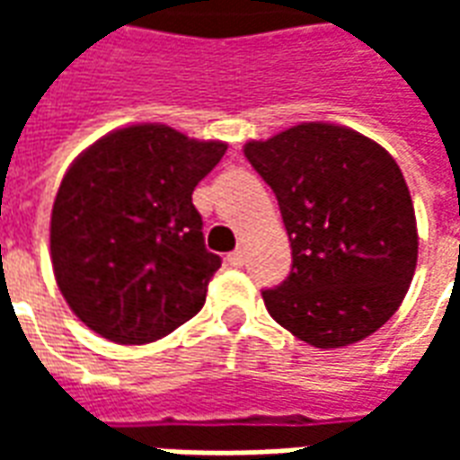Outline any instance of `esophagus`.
I'll use <instances>...</instances> for the list:
<instances>
[{"mask_svg": "<svg viewBox=\"0 0 460 460\" xmlns=\"http://www.w3.org/2000/svg\"><path fill=\"white\" fill-rule=\"evenodd\" d=\"M226 263H229L231 269H241L243 263H246V253L243 251H231L229 256H226Z\"/></svg>", "mask_w": 460, "mask_h": 460, "instance_id": "obj_1", "label": "esophagus"}]
</instances>
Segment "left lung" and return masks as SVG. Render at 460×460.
<instances>
[{
	"label": "left lung",
	"instance_id": "8db88e82",
	"mask_svg": "<svg viewBox=\"0 0 460 460\" xmlns=\"http://www.w3.org/2000/svg\"><path fill=\"white\" fill-rule=\"evenodd\" d=\"M279 199L293 266L263 290L270 318L313 347L365 340L414 279V204L394 157L365 135L303 122L243 147Z\"/></svg>",
	"mask_w": 460,
	"mask_h": 460
}]
</instances>
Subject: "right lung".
<instances>
[{
  "label": "right lung",
  "mask_w": 460,
  "mask_h": 460,
  "mask_svg": "<svg viewBox=\"0 0 460 460\" xmlns=\"http://www.w3.org/2000/svg\"><path fill=\"white\" fill-rule=\"evenodd\" d=\"M226 152L167 125H130L68 167L51 211L66 303L118 345H145L194 318L221 259L204 246L191 191Z\"/></svg>",
  "instance_id": "obj_1"
}]
</instances>
